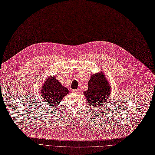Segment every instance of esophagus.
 Masks as SVG:
<instances>
[{"mask_svg":"<svg viewBox=\"0 0 155 155\" xmlns=\"http://www.w3.org/2000/svg\"><path fill=\"white\" fill-rule=\"evenodd\" d=\"M79 90H78V89H76V90H74L73 91V92L74 93V94H78L79 93Z\"/></svg>","mask_w":155,"mask_h":155,"instance_id":"1","label":"esophagus"}]
</instances>
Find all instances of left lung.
<instances>
[{"instance_id": "8db88e82", "label": "left lung", "mask_w": 155, "mask_h": 155, "mask_svg": "<svg viewBox=\"0 0 155 155\" xmlns=\"http://www.w3.org/2000/svg\"><path fill=\"white\" fill-rule=\"evenodd\" d=\"M111 86L102 71L91 76L88 82V89L84 92L86 99L93 107L103 106L109 99Z\"/></svg>"}]
</instances>
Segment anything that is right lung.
Returning <instances> with one entry per match:
<instances>
[{"mask_svg":"<svg viewBox=\"0 0 155 155\" xmlns=\"http://www.w3.org/2000/svg\"><path fill=\"white\" fill-rule=\"evenodd\" d=\"M42 98L47 105H53L56 107L61 102L63 97L70 92L54 75L46 78L40 89Z\"/></svg>","mask_w":155,"mask_h":155,"instance_id":"obj_1","label":"right lung"}]
</instances>
